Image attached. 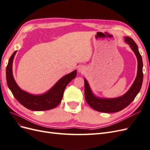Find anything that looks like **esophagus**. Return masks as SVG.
<instances>
[{
  "instance_id": "1",
  "label": "esophagus",
  "mask_w": 150,
  "mask_h": 150,
  "mask_svg": "<svg viewBox=\"0 0 150 150\" xmlns=\"http://www.w3.org/2000/svg\"><path fill=\"white\" fill-rule=\"evenodd\" d=\"M78 71H79V72H83L84 71V67H83V66H80V67H79V68H78Z\"/></svg>"
}]
</instances>
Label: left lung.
I'll return each instance as SVG.
<instances>
[{"label":"left lung","mask_w":150,"mask_h":150,"mask_svg":"<svg viewBox=\"0 0 150 150\" xmlns=\"http://www.w3.org/2000/svg\"><path fill=\"white\" fill-rule=\"evenodd\" d=\"M125 42L129 45L138 60V72L133 85L123 96L116 98H99L92 93L88 81L84 79V95L86 102L94 110L102 112H116L123 110L132 102L139 92L143 79V61L137 44L129 37H125Z\"/></svg>","instance_id":"left-lung-1"}]
</instances>
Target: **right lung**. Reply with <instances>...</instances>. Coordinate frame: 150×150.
Wrapping results in <instances>:
<instances>
[{"label": "right lung", "mask_w": 150, "mask_h": 150, "mask_svg": "<svg viewBox=\"0 0 150 150\" xmlns=\"http://www.w3.org/2000/svg\"><path fill=\"white\" fill-rule=\"evenodd\" d=\"M17 51L13 52L6 67V79L8 88L13 96L22 106L32 111H46L56 108L62 100L67 85L74 79L77 71L63 76L47 92L40 95H33L22 90L13 79L12 62Z\"/></svg>", "instance_id": "1"}]
</instances>
